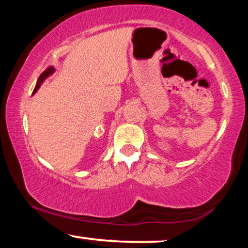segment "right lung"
Here are the masks:
<instances>
[{"label": "right lung", "instance_id": "1", "mask_svg": "<svg viewBox=\"0 0 248 248\" xmlns=\"http://www.w3.org/2000/svg\"><path fill=\"white\" fill-rule=\"evenodd\" d=\"M53 71H55V69H53V67H49V69H46L44 71V72L42 73L41 76H39V78H38V81H37V84H36V87H35V90H33V93H36L37 92V90H38L39 88V86H41L42 85V82L44 81V79L46 78V77H49L51 73L53 72Z\"/></svg>", "mask_w": 248, "mask_h": 248}]
</instances>
